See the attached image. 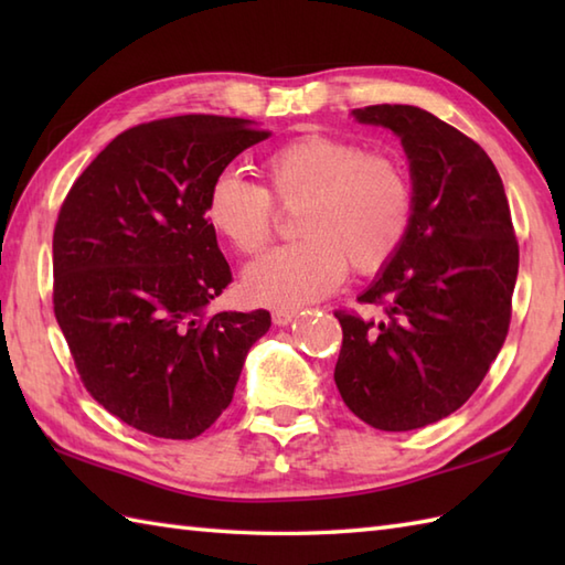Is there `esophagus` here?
<instances>
[{
    "label": "esophagus",
    "instance_id": "1",
    "mask_svg": "<svg viewBox=\"0 0 565 565\" xmlns=\"http://www.w3.org/2000/svg\"><path fill=\"white\" fill-rule=\"evenodd\" d=\"M296 310H289V308H279V310H274L271 313V320H274V326H289V322H294L296 320Z\"/></svg>",
    "mask_w": 565,
    "mask_h": 565
}]
</instances>
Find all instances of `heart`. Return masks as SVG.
<instances>
[{"mask_svg":"<svg viewBox=\"0 0 565 565\" xmlns=\"http://www.w3.org/2000/svg\"><path fill=\"white\" fill-rule=\"evenodd\" d=\"M267 189L221 172L206 194V221L239 255H259L276 231V209L296 213L303 237L257 259L245 274L252 301L298 308L320 301L347 269L376 274L398 255L413 225L415 194L405 167L354 140L310 134L264 160Z\"/></svg>","mask_w":565,"mask_h":565,"instance_id":"heart-1","label":"heart"}]
</instances>
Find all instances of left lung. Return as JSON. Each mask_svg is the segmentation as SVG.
<instances>
[{
  "label": "left lung",
  "instance_id": "8db88e82",
  "mask_svg": "<svg viewBox=\"0 0 565 565\" xmlns=\"http://www.w3.org/2000/svg\"><path fill=\"white\" fill-rule=\"evenodd\" d=\"M354 118L401 138L415 213L398 255L359 296L383 318L334 310V383L366 425L407 431L459 411L481 386L510 330L520 245L505 186L476 140L417 106H364Z\"/></svg>",
  "mask_w": 565,
  "mask_h": 565
}]
</instances>
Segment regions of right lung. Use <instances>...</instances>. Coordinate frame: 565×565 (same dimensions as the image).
I'll return each instance as SVG.
<instances>
[{
    "label": "right lung",
    "instance_id": "obj_1",
    "mask_svg": "<svg viewBox=\"0 0 565 565\" xmlns=\"http://www.w3.org/2000/svg\"><path fill=\"white\" fill-rule=\"evenodd\" d=\"M245 118L174 116L124 130L72 184L53 233V310L84 388L146 435L194 439L233 401L267 310L206 316L233 281L206 194L267 140Z\"/></svg>",
    "mask_w": 565,
    "mask_h": 565
}]
</instances>
